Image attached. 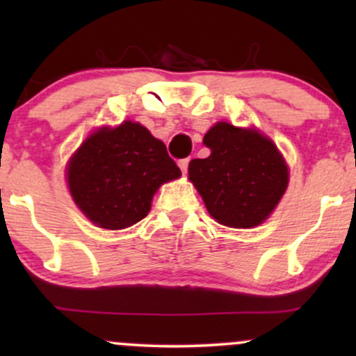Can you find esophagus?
<instances>
[{"instance_id": "1", "label": "esophagus", "mask_w": 356, "mask_h": 356, "mask_svg": "<svg viewBox=\"0 0 356 356\" xmlns=\"http://www.w3.org/2000/svg\"><path fill=\"white\" fill-rule=\"evenodd\" d=\"M189 162H191L189 157L182 159V161H179V167H181L182 174H187V169H189Z\"/></svg>"}]
</instances>
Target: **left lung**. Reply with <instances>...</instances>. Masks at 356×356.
<instances>
[{"instance_id": "8db88e82", "label": "left lung", "mask_w": 356, "mask_h": 356, "mask_svg": "<svg viewBox=\"0 0 356 356\" xmlns=\"http://www.w3.org/2000/svg\"><path fill=\"white\" fill-rule=\"evenodd\" d=\"M206 159L189 164V179L219 224L249 229L261 224L288 187V165L275 142L256 129L218 122L204 136Z\"/></svg>"}]
</instances>
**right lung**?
Returning a JSON list of instances; mask_svg holds the SVG:
<instances>
[{
  "mask_svg": "<svg viewBox=\"0 0 356 356\" xmlns=\"http://www.w3.org/2000/svg\"><path fill=\"white\" fill-rule=\"evenodd\" d=\"M179 175L164 142L130 120L93 132L67 165L73 201L93 224L110 231L144 219L159 187Z\"/></svg>",
  "mask_w": 356,
  "mask_h": 356,
  "instance_id": "1",
  "label": "right lung"
}]
</instances>
